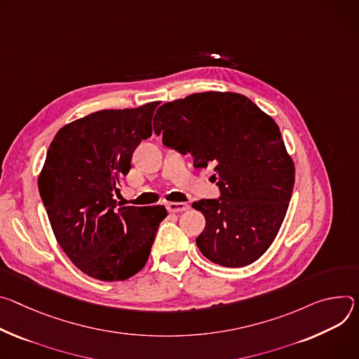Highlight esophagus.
<instances>
[{"instance_id": "obj_1", "label": "esophagus", "mask_w": 359, "mask_h": 359, "mask_svg": "<svg viewBox=\"0 0 359 359\" xmlns=\"http://www.w3.org/2000/svg\"><path fill=\"white\" fill-rule=\"evenodd\" d=\"M165 207H167L168 212H182L189 208V205L187 203H167Z\"/></svg>"}]
</instances>
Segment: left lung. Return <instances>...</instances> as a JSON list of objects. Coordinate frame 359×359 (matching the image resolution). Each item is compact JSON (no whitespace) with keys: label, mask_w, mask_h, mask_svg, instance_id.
<instances>
[{"label":"left lung","mask_w":359,"mask_h":359,"mask_svg":"<svg viewBox=\"0 0 359 359\" xmlns=\"http://www.w3.org/2000/svg\"><path fill=\"white\" fill-rule=\"evenodd\" d=\"M154 133L191 154L195 168L214 165L221 196L192 204L205 217L203 255L229 268L257 261L281 228L295 181L280 127L245 95L210 91L159 107Z\"/></svg>","instance_id":"left-lung-1"}]
</instances>
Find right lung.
I'll return each mask as SVG.
<instances>
[{"label":"right lung","instance_id":"1","mask_svg":"<svg viewBox=\"0 0 359 359\" xmlns=\"http://www.w3.org/2000/svg\"><path fill=\"white\" fill-rule=\"evenodd\" d=\"M158 101L102 109L54 137L38 189L54 235L71 262L101 281H124L149 257L164 205L118 207L114 194L131 170L142 140L152 135Z\"/></svg>","mask_w":359,"mask_h":359}]
</instances>
